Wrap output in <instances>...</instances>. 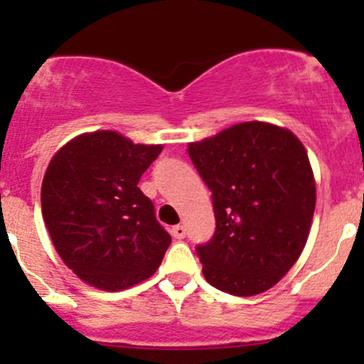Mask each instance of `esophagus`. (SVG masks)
<instances>
[{
	"mask_svg": "<svg viewBox=\"0 0 364 364\" xmlns=\"http://www.w3.org/2000/svg\"><path fill=\"white\" fill-rule=\"evenodd\" d=\"M171 234H172V237H176V240H183V237H185V234H186V230H185V227H183V225H174V227H172Z\"/></svg>",
	"mask_w": 364,
	"mask_h": 364,
	"instance_id": "34e87169",
	"label": "esophagus"
}]
</instances>
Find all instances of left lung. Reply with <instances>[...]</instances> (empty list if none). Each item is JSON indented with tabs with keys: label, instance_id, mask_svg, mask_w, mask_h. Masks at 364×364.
Segmentation results:
<instances>
[{
	"label": "left lung",
	"instance_id": "obj_1",
	"mask_svg": "<svg viewBox=\"0 0 364 364\" xmlns=\"http://www.w3.org/2000/svg\"><path fill=\"white\" fill-rule=\"evenodd\" d=\"M211 190L216 229L197 247L204 278L222 292L255 296L299 259L315 211L306 149L292 132L260 121L188 144Z\"/></svg>",
	"mask_w": 364,
	"mask_h": 364
}]
</instances>
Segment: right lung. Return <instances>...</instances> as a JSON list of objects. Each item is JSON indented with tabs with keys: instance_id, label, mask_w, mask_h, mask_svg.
I'll return each mask as SVG.
<instances>
[{
	"instance_id": "add662e5",
	"label": "right lung",
	"mask_w": 364,
	"mask_h": 364,
	"mask_svg": "<svg viewBox=\"0 0 364 364\" xmlns=\"http://www.w3.org/2000/svg\"><path fill=\"white\" fill-rule=\"evenodd\" d=\"M160 153L161 146L102 130L72 139L50 160L43 220L63 262L86 284L121 291L160 266L171 236L137 186Z\"/></svg>"
}]
</instances>
